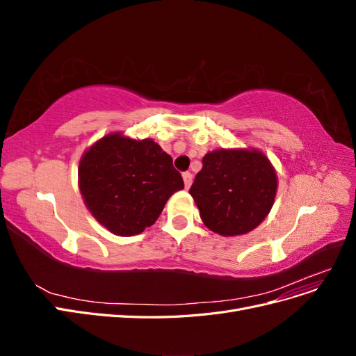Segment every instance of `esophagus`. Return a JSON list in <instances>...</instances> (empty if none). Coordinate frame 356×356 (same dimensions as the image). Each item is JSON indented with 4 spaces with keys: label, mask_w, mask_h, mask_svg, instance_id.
I'll use <instances>...</instances> for the list:
<instances>
[{
    "label": "esophagus",
    "mask_w": 356,
    "mask_h": 356,
    "mask_svg": "<svg viewBox=\"0 0 356 356\" xmlns=\"http://www.w3.org/2000/svg\"><path fill=\"white\" fill-rule=\"evenodd\" d=\"M182 179H184V186H186V188L188 190V188H190V186H191L193 175L190 174V172H184V174H182Z\"/></svg>",
    "instance_id": "1"
}]
</instances>
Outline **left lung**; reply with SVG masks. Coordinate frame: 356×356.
I'll list each match as a JSON object with an SVG mask.
<instances>
[{
    "instance_id": "obj_1",
    "label": "left lung",
    "mask_w": 356,
    "mask_h": 356,
    "mask_svg": "<svg viewBox=\"0 0 356 356\" xmlns=\"http://www.w3.org/2000/svg\"><path fill=\"white\" fill-rule=\"evenodd\" d=\"M190 188L200 218L224 238L252 232L270 212L277 175L257 148H217L204 154Z\"/></svg>"
}]
</instances>
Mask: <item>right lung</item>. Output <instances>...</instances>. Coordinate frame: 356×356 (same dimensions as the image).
Instances as JSON below:
<instances>
[{"instance_id":"obj_1","label":"right lung","mask_w":356,"mask_h":356,"mask_svg":"<svg viewBox=\"0 0 356 356\" xmlns=\"http://www.w3.org/2000/svg\"><path fill=\"white\" fill-rule=\"evenodd\" d=\"M79 188L93 218L127 238L153 225L168 199L184 188V181L153 139L111 132L83 153Z\"/></svg>"}]
</instances>
